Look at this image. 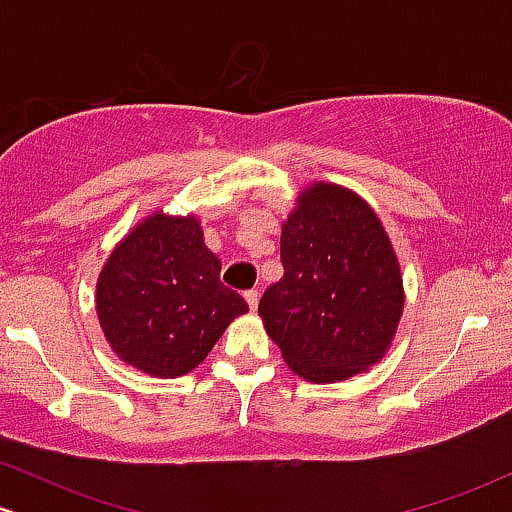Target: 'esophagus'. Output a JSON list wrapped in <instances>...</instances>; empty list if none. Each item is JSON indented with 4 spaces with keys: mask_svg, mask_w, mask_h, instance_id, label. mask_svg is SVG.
I'll use <instances>...</instances> for the list:
<instances>
[{
    "mask_svg": "<svg viewBox=\"0 0 512 512\" xmlns=\"http://www.w3.org/2000/svg\"><path fill=\"white\" fill-rule=\"evenodd\" d=\"M245 301H248V305H250V310H255V308H257V303H260V293H257L255 289L245 291Z\"/></svg>",
    "mask_w": 512,
    "mask_h": 512,
    "instance_id": "esophagus-1",
    "label": "esophagus"
}]
</instances>
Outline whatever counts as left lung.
Instances as JSON below:
<instances>
[{"instance_id":"obj_1","label":"left lung","mask_w":512,"mask_h":512,"mask_svg":"<svg viewBox=\"0 0 512 512\" xmlns=\"http://www.w3.org/2000/svg\"><path fill=\"white\" fill-rule=\"evenodd\" d=\"M281 264L257 310L293 373L337 383L385 356L404 308L402 274L361 197L310 185L281 226Z\"/></svg>"}]
</instances>
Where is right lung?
Here are the masks:
<instances>
[{
	"label": "right lung",
	"mask_w": 512,
	"mask_h": 512,
	"mask_svg": "<svg viewBox=\"0 0 512 512\" xmlns=\"http://www.w3.org/2000/svg\"><path fill=\"white\" fill-rule=\"evenodd\" d=\"M96 310L122 361L175 378L207 358L226 327L248 313V303L221 284V262L204 245L195 216L158 211L105 262Z\"/></svg>",
	"instance_id": "1"
}]
</instances>
